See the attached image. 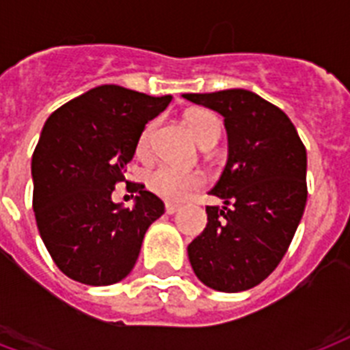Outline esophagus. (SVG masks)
<instances>
[{
  "label": "esophagus",
  "instance_id": "34e87169",
  "mask_svg": "<svg viewBox=\"0 0 350 350\" xmlns=\"http://www.w3.org/2000/svg\"><path fill=\"white\" fill-rule=\"evenodd\" d=\"M180 205H178V203H167V205H165V213L167 214H176L178 213V211H180Z\"/></svg>",
  "mask_w": 350,
  "mask_h": 350
}]
</instances>
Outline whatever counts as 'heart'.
Listing matches in <instances>:
<instances>
[{"label":"heart","instance_id":"heart-1","mask_svg":"<svg viewBox=\"0 0 350 350\" xmlns=\"http://www.w3.org/2000/svg\"><path fill=\"white\" fill-rule=\"evenodd\" d=\"M187 125L202 147L208 145V143L218 142L219 120L214 116L213 112L203 111V109H194V111L187 112ZM154 131H156V121H148L137 137L136 150L139 156H147L148 150H150ZM145 183H147L148 191L154 192L156 196L163 198L167 202H183L191 196L192 192L202 189L205 180L200 172L181 170L161 163L148 170L147 176H145Z\"/></svg>","mask_w":350,"mask_h":350}]
</instances>
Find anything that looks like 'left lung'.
<instances>
[{
    "label": "left lung",
    "mask_w": 350,
    "mask_h": 350,
    "mask_svg": "<svg viewBox=\"0 0 350 350\" xmlns=\"http://www.w3.org/2000/svg\"><path fill=\"white\" fill-rule=\"evenodd\" d=\"M224 116L229 158L211 194L207 227L189 245L202 283L221 293L256 287L287 252L307 203V150L287 114L245 89L183 94Z\"/></svg>",
    "instance_id": "obj_1"
}]
</instances>
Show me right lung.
<instances>
[{"label": "right lung", "instance_id": "add662e5", "mask_svg": "<svg viewBox=\"0 0 350 350\" xmlns=\"http://www.w3.org/2000/svg\"><path fill=\"white\" fill-rule=\"evenodd\" d=\"M170 101L101 85L45 121L32 154V207L49 254L68 278L101 287L136 265L143 236L165 205L139 183L132 208L112 202V191L125 180L145 125Z\"/></svg>", "mask_w": 350, "mask_h": 350}]
</instances>
